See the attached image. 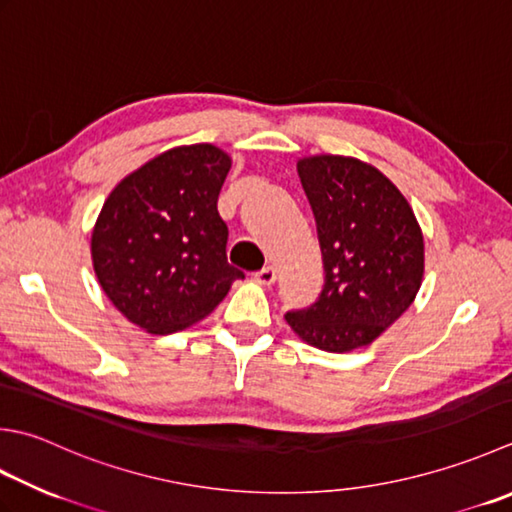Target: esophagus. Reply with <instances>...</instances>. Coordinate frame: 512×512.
<instances>
[{
	"label": "esophagus",
	"mask_w": 512,
	"mask_h": 512,
	"mask_svg": "<svg viewBox=\"0 0 512 512\" xmlns=\"http://www.w3.org/2000/svg\"><path fill=\"white\" fill-rule=\"evenodd\" d=\"M255 279H257L259 284H264V286L275 284V279H277V270H275L273 266H264L262 270H257V273H255Z\"/></svg>",
	"instance_id": "esophagus-1"
}]
</instances>
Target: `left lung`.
I'll return each mask as SVG.
<instances>
[{"label": "left lung", "instance_id": "obj_1", "mask_svg": "<svg viewBox=\"0 0 512 512\" xmlns=\"http://www.w3.org/2000/svg\"><path fill=\"white\" fill-rule=\"evenodd\" d=\"M297 173L315 215L326 279L317 302L290 310L286 322L328 353L373 344L422 286V228L399 188L355 157H304Z\"/></svg>", "mask_w": 512, "mask_h": 512}]
</instances>
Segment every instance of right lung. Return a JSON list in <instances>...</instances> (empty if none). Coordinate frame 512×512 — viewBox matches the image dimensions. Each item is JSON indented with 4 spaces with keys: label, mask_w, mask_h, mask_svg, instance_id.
I'll use <instances>...</instances> for the list:
<instances>
[{
    "label": "right lung",
    "mask_w": 512,
    "mask_h": 512,
    "mask_svg": "<svg viewBox=\"0 0 512 512\" xmlns=\"http://www.w3.org/2000/svg\"><path fill=\"white\" fill-rule=\"evenodd\" d=\"M230 157L177 146L119 182L102 206L90 255L97 282L128 322L168 335L219 306L242 270L228 264L217 197Z\"/></svg>",
    "instance_id": "add662e5"
}]
</instances>
